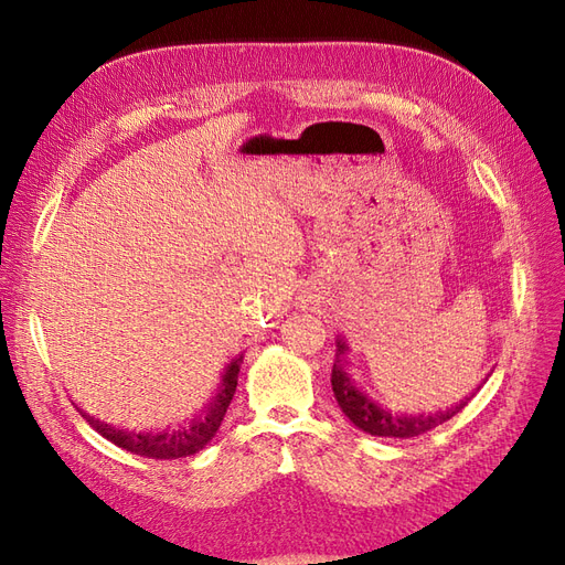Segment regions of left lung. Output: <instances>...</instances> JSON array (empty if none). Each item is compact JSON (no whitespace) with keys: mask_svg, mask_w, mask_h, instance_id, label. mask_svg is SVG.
I'll return each mask as SVG.
<instances>
[{"mask_svg":"<svg viewBox=\"0 0 565 565\" xmlns=\"http://www.w3.org/2000/svg\"><path fill=\"white\" fill-rule=\"evenodd\" d=\"M349 344L344 339H337V355L332 365V391L334 398L344 413L358 429H363L370 436H382V438H415L419 434H426L436 429L438 424L452 419L461 407H465L471 398L459 401L446 409H436V413H419V415H407L396 413L380 401H374L370 393L358 384L349 374Z\"/></svg>","mask_w":565,"mask_h":565,"instance_id":"8db88e82","label":"left lung"}]
</instances>
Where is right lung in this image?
Returning a JSON list of instances; mask_svg holds the SVG:
<instances>
[{
  "label": "right lung",
  "instance_id": "obj_1",
  "mask_svg": "<svg viewBox=\"0 0 565 565\" xmlns=\"http://www.w3.org/2000/svg\"><path fill=\"white\" fill-rule=\"evenodd\" d=\"M243 355H237L226 367L224 377H221V388L210 403V407L204 409L200 417L193 422H188L185 426H179V429H164V431H127V429H117V426H110L106 422H98L96 417H89L87 413H82V417L87 419L94 429L115 443L117 448H122L127 452L150 457V459H179V457H191L200 452L207 443L216 436L221 422H224L226 409L233 401V393L237 386V372H241Z\"/></svg>",
  "mask_w": 565,
  "mask_h": 565
}]
</instances>
